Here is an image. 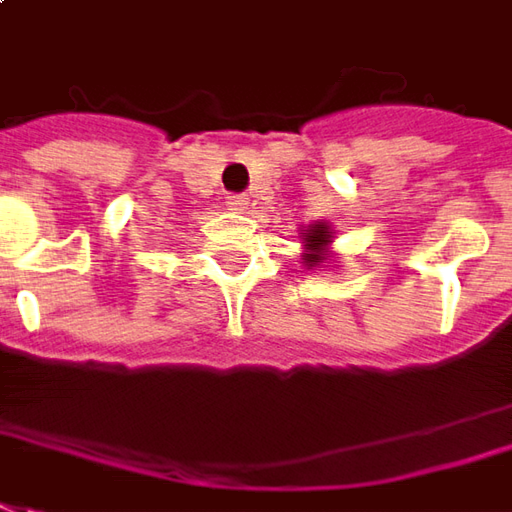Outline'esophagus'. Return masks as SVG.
<instances>
[{"mask_svg": "<svg viewBox=\"0 0 512 512\" xmlns=\"http://www.w3.org/2000/svg\"><path fill=\"white\" fill-rule=\"evenodd\" d=\"M225 205H228V211H245L248 208V197L245 194H228Z\"/></svg>", "mask_w": 512, "mask_h": 512, "instance_id": "34e87169", "label": "esophagus"}]
</instances>
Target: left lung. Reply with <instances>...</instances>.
<instances>
[{"label":"left lung","instance_id":"1","mask_svg":"<svg viewBox=\"0 0 512 512\" xmlns=\"http://www.w3.org/2000/svg\"><path fill=\"white\" fill-rule=\"evenodd\" d=\"M329 245V228L321 222V225H312L310 233H307V264L315 267V264L324 259V248Z\"/></svg>","mask_w":512,"mask_h":512}]
</instances>
